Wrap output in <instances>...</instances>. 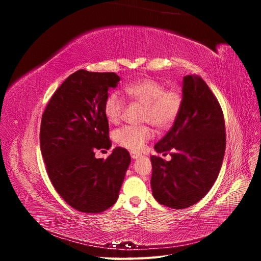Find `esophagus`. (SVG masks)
Returning <instances> with one entry per match:
<instances>
[{
    "mask_svg": "<svg viewBox=\"0 0 261 261\" xmlns=\"http://www.w3.org/2000/svg\"><path fill=\"white\" fill-rule=\"evenodd\" d=\"M130 156L133 158V159H137V158L141 156V154H139V153H137L135 151H130Z\"/></svg>",
    "mask_w": 261,
    "mask_h": 261,
    "instance_id": "obj_1",
    "label": "esophagus"
}]
</instances>
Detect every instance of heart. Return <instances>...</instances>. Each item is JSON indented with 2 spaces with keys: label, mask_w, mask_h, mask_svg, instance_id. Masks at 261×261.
I'll use <instances>...</instances> for the list:
<instances>
[{
  "label": "heart",
  "mask_w": 261,
  "mask_h": 261,
  "mask_svg": "<svg viewBox=\"0 0 261 261\" xmlns=\"http://www.w3.org/2000/svg\"><path fill=\"white\" fill-rule=\"evenodd\" d=\"M124 91L144 105L141 121L151 123L160 129L171 127L183 106V94L177 88L165 89L162 82L152 77L140 78L126 84ZM125 107L126 102L121 93L116 90L110 91L103 106L107 120L112 124L120 123ZM153 136L154 130L150 125H125L116 129L113 135L117 145L132 151H141Z\"/></svg>",
  "instance_id": "b5f03b06"
}]
</instances>
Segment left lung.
<instances>
[{"label": "left lung", "instance_id": "8db88e82", "mask_svg": "<svg viewBox=\"0 0 261 261\" xmlns=\"http://www.w3.org/2000/svg\"><path fill=\"white\" fill-rule=\"evenodd\" d=\"M222 109L202 78L183 81V106L154 149L172 159L151 155V188L155 200L173 209H185L203 198L219 175L225 152Z\"/></svg>", "mask_w": 261, "mask_h": 261}]
</instances>
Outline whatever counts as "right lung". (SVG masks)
<instances>
[{
    "instance_id": "add662e5",
    "label": "right lung",
    "mask_w": 261,
    "mask_h": 261,
    "mask_svg": "<svg viewBox=\"0 0 261 261\" xmlns=\"http://www.w3.org/2000/svg\"><path fill=\"white\" fill-rule=\"evenodd\" d=\"M121 81L115 73L80 69L69 75L45 107L40 148L55 191L70 207L100 213L117 200L130 155L116 147L106 160L96 150L111 147L103 106L110 88Z\"/></svg>"
}]
</instances>
